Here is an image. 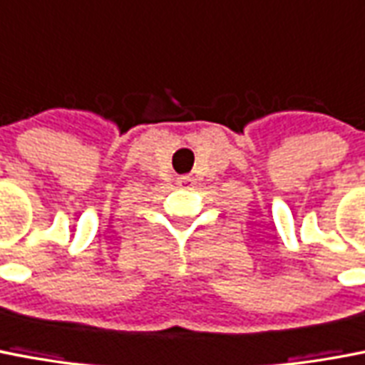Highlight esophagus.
<instances>
[{
    "label": "esophagus",
    "mask_w": 365,
    "mask_h": 365,
    "mask_svg": "<svg viewBox=\"0 0 365 365\" xmlns=\"http://www.w3.org/2000/svg\"><path fill=\"white\" fill-rule=\"evenodd\" d=\"M178 183H180V185H187V183H191V178L180 176V178H178Z\"/></svg>",
    "instance_id": "34e87169"
}]
</instances>
